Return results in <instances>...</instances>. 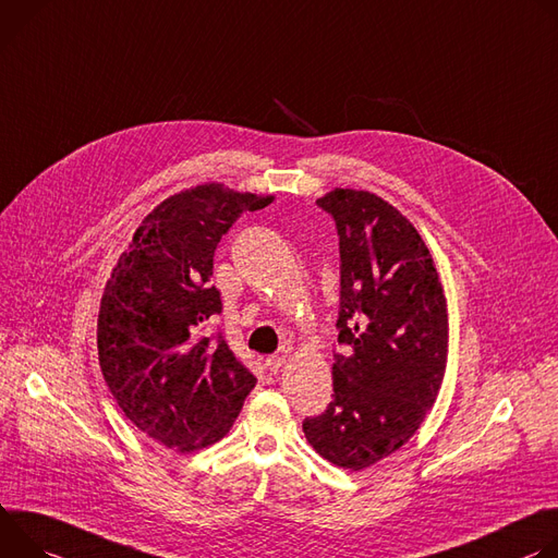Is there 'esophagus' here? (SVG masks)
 <instances>
[{"mask_svg":"<svg viewBox=\"0 0 558 558\" xmlns=\"http://www.w3.org/2000/svg\"><path fill=\"white\" fill-rule=\"evenodd\" d=\"M283 363H286V356H281V354H272V356L266 359V367L270 369V373H275V375L283 367Z\"/></svg>","mask_w":558,"mask_h":558,"instance_id":"esophagus-1","label":"esophagus"}]
</instances>
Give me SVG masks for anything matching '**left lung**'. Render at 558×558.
I'll use <instances>...</instances> for the list:
<instances>
[{
  "label": "left lung",
  "instance_id": "1",
  "mask_svg": "<svg viewBox=\"0 0 558 558\" xmlns=\"http://www.w3.org/2000/svg\"><path fill=\"white\" fill-rule=\"evenodd\" d=\"M317 204L339 232L341 305L335 395L305 418L326 461L365 470L412 439L435 405L448 363V303L416 228L386 199L335 189Z\"/></svg>",
  "mask_w": 558,
  "mask_h": 558
}]
</instances>
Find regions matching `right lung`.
<instances>
[{
    "instance_id": "right-lung-1",
    "label": "right lung",
    "mask_w": 558,
    "mask_h": 558,
    "mask_svg": "<svg viewBox=\"0 0 558 558\" xmlns=\"http://www.w3.org/2000/svg\"><path fill=\"white\" fill-rule=\"evenodd\" d=\"M272 195L202 183L163 199L137 228L104 288L97 350L121 412L177 452L223 439L257 379L223 337H199L221 313L210 286L217 243Z\"/></svg>"
}]
</instances>
